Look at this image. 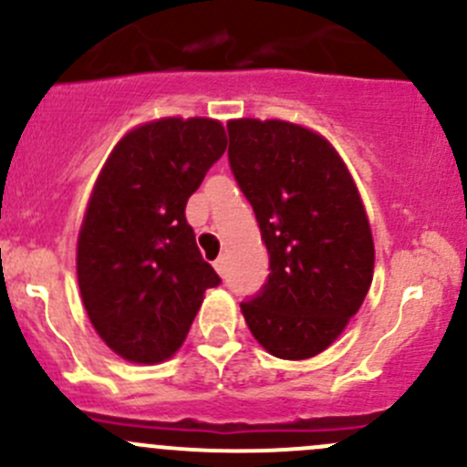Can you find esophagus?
Returning a JSON list of instances; mask_svg holds the SVG:
<instances>
[{"label":"esophagus","instance_id":"1","mask_svg":"<svg viewBox=\"0 0 467 467\" xmlns=\"http://www.w3.org/2000/svg\"><path fill=\"white\" fill-rule=\"evenodd\" d=\"M214 268H216V273H219V275H223V273H225V257H219V260L214 262Z\"/></svg>","mask_w":467,"mask_h":467}]
</instances>
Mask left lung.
Returning a JSON list of instances; mask_svg holds the SVG:
<instances>
[{
	"instance_id": "8db88e82",
	"label": "left lung",
	"mask_w": 467,
	"mask_h": 467,
	"mask_svg": "<svg viewBox=\"0 0 467 467\" xmlns=\"http://www.w3.org/2000/svg\"><path fill=\"white\" fill-rule=\"evenodd\" d=\"M228 160L268 251L266 285L242 312L273 357L309 359L359 312L375 246L355 181L334 146L280 119H230Z\"/></svg>"
}]
</instances>
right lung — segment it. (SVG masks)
Wrapping results in <instances>:
<instances>
[{
  "label": "right lung",
  "mask_w": 467,
  "mask_h": 467,
  "mask_svg": "<svg viewBox=\"0 0 467 467\" xmlns=\"http://www.w3.org/2000/svg\"><path fill=\"white\" fill-rule=\"evenodd\" d=\"M225 146L221 121L164 117L126 133L94 182L78 233V289L97 334L126 361L169 359L205 289L221 282L185 205Z\"/></svg>",
  "instance_id": "obj_1"
}]
</instances>
